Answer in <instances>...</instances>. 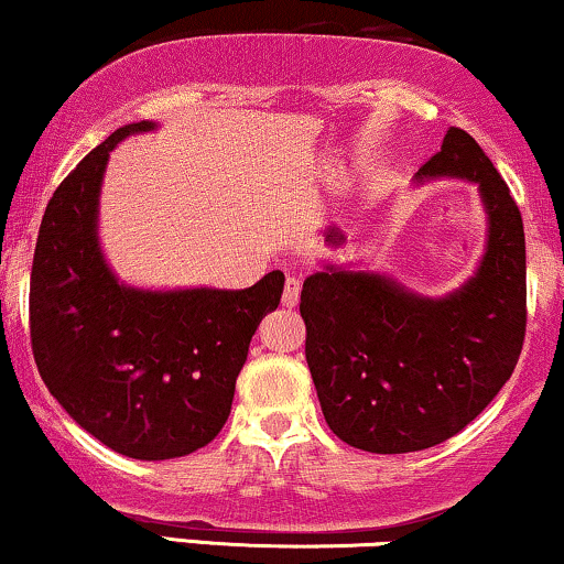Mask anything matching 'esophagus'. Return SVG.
Returning a JSON list of instances; mask_svg holds the SVG:
<instances>
[{
  "mask_svg": "<svg viewBox=\"0 0 564 564\" xmlns=\"http://www.w3.org/2000/svg\"><path fill=\"white\" fill-rule=\"evenodd\" d=\"M299 294H302V283H299V278L289 275L286 283H283V306H296L299 302Z\"/></svg>",
  "mask_w": 564,
  "mask_h": 564,
  "instance_id": "obj_1",
  "label": "esophagus"
}]
</instances>
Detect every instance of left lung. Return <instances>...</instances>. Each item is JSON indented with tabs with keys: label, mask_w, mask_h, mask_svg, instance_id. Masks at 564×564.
I'll return each instance as SVG.
<instances>
[{
	"label": "left lung",
	"mask_w": 564,
	"mask_h": 564,
	"mask_svg": "<svg viewBox=\"0 0 564 564\" xmlns=\"http://www.w3.org/2000/svg\"><path fill=\"white\" fill-rule=\"evenodd\" d=\"M458 176L481 192L489 234L474 278L442 299L393 278L327 265L302 289L306 365L325 422L367 453L451 440L510 380L525 338V237L508 184L471 134L451 127L416 180Z\"/></svg>",
	"instance_id": "left-lung-1"
}]
</instances>
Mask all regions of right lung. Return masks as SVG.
Masks as SVG:
<instances>
[{
    "instance_id": "1",
    "label": "right lung",
    "mask_w": 564,
    "mask_h": 564,
    "mask_svg": "<svg viewBox=\"0 0 564 564\" xmlns=\"http://www.w3.org/2000/svg\"><path fill=\"white\" fill-rule=\"evenodd\" d=\"M153 122L119 127L56 187L31 270L33 359L62 409L113 453L182 458L231 413L260 319L281 304L273 270L241 291H145L117 281L98 245L109 153Z\"/></svg>"
}]
</instances>
